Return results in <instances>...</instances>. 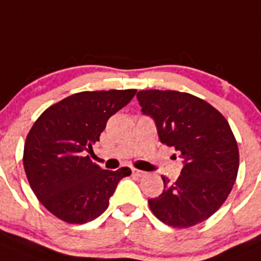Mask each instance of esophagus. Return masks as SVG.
<instances>
[{
  "instance_id": "34e87169",
  "label": "esophagus",
  "mask_w": 261,
  "mask_h": 261,
  "mask_svg": "<svg viewBox=\"0 0 261 261\" xmlns=\"http://www.w3.org/2000/svg\"><path fill=\"white\" fill-rule=\"evenodd\" d=\"M132 172H133V174H135V175H137V177H145V175H146V172H142V170H138V169H133L132 170Z\"/></svg>"
}]
</instances>
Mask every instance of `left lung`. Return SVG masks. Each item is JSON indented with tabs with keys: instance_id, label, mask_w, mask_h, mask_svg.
<instances>
[{
	"instance_id": "left-lung-1",
	"label": "left lung",
	"mask_w": 261,
	"mask_h": 261,
	"mask_svg": "<svg viewBox=\"0 0 261 261\" xmlns=\"http://www.w3.org/2000/svg\"><path fill=\"white\" fill-rule=\"evenodd\" d=\"M143 115L153 119L161 143L183 160L180 175L150 198L151 212L174 228H188L212 217L227 200L237 178L240 155L224 116L206 101L178 91L137 93Z\"/></svg>"
}]
</instances>
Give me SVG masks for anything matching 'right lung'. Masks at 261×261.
Here are the masks:
<instances>
[{
  "label": "right lung",
  "instance_id": "add662e5",
  "mask_svg": "<svg viewBox=\"0 0 261 261\" xmlns=\"http://www.w3.org/2000/svg\"><path fill=\"white\" fill-rule=\"evenodd\" d=\"M137 89L79 92L49 106L27 136L23 164L41 203L70 224L100 217L129 168L111 172L92 163L88 153L100 141L109 118L123 109Z\"/></svg>",
  "mask_w": 261,
  "mask_h": 261
}]
</instances>
